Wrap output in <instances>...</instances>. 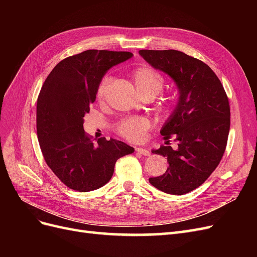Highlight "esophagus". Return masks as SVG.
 <instances>
[{"label": "esophagus", "instance_id": "34e87169", "mask_svg": "<svg viewBox=\"0 0 257 257\" xmlns=\"http://www.w3.org/2000/svg\"><path fill=\"white\" fill-rule=\"evenodd\" d=\"M135 150L137 153H141L142 155H145V157H149L150 155V152L148 151L147 149H145V148H142V147H136Z\"/></svg>", "mask_w": 257, "mask_h": 257}]
</instances>
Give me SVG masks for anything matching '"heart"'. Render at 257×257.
<instances>
[{
  "instance_id": "heart-1",
  "label": "heart",
  "mask_w": 257,
  "mask_h": 257,
  "mask_svg": "<svg viewBox=\"0 0 257 257\" xmlns=\"http://www.w3.org/2000/svg\"><path fill=\"white\" fill-rule=\"evenodd\" d=\"M132 78H133L137 92L142 97L145 95H158L164 85V79L161 74L150 67H139L135 69L132 74ZM110 82L111 77L109 75H105L100 79L96 89V98L98 102L104 100ZM165 104L167 108H170L175 104L174 99L168 98ZM150 126L151 122L149 119L143 118V116H130L116 124L115 131L120 136L130 142H139L144 138Z\"/></svg>"
}]
</instances>
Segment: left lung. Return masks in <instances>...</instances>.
Instances as JSON below:
<instances>
[{"mask_svg":"<svg viewBox=\"0 0 257 257\" xmlns=\"http://www.w3.org/2000/svg\"><path fill=\"white\" fill-rule=\"evenodd\" d=\"M154 68L169 75L179 90L174 112L161 130L169 145L153 150L167 158L169 167L149 182L162 192L183 195L195 190L220 164L230 126L228 97L215 73L203 61L178 50H139Z\"/></svg>","mask_w":257,"mask_h":257,"instance_id":"1","label":"left lung"}]
</instances>
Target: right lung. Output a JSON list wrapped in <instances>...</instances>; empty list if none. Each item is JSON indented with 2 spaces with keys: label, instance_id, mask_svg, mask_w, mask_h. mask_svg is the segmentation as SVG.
<instances>
[{
  "label": "right lung",
  "instance_id": "obj_1",
  "mask_svg": "<svg viewBox=\"0 0 257 257\" xmlns=\"http://www.w3.org/2000/svg\"><path fill=\"white\" fill-rule=\"evenodd\" d=\"M128 51L85 50L65 58L46 78L36 107V130L43 157L69 189L89 192L110 180L115 162L134 148L105 137L93 143L83 116L96 98L97 85L110 67L132 58Z\"/></svg>",
  "mask_w": 257,
  "mask_h": 257
}]
</instances>
